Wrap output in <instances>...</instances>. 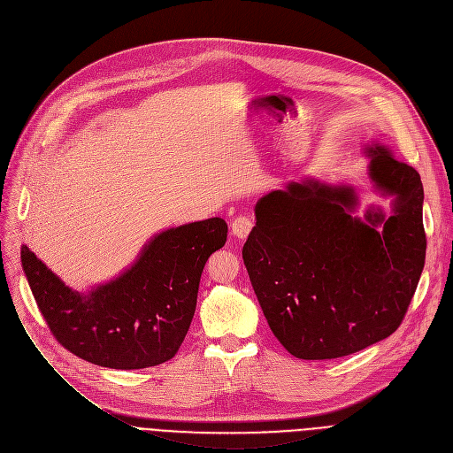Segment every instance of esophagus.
I'll return each instance as SVG.
<instances>
[{
    "instance_id": "obj_1",
    "label": "esophagus",
    "mask_w": 453,
    "mask_h": 453,
    "mask_svg": "<svg viewBox=\"0 0 453 453\" xmlns=\"http://www.w3.org/2000/svg\"><path fill=\"white\" fill-rule=\"evenodd\" d=\"M253 229V220L248 217H239L234 219L231 224V233L236 236L239 241H244L246 236L250 234V231Z\"/></svg>"
}]
</instances>
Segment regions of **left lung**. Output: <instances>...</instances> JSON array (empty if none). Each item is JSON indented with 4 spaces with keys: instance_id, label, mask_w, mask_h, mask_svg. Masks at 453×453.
Wrapping results in <instances>:
<instances>
[{
    "instance_id": "obj_1",
    "label": "left lung",
    "mask_w": 453,
    "mask_h": 453,
    "mask_svg": "<svg viewBox=\"0 0 453 453\" xmlns=\"http://www.w3.org/2000/svg\"><path fill=\"white\" fill-rule=\"evenodd\" d=\"M369 180L391 214L356 217L350 185L290 181L255 205L242 250L275 338L301 360H330L382 342L406 316L424 268V188L386 145H367Z\"/></svg>"
}]
</instances>
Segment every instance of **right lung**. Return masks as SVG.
I'll return each instance as SVG.
<instances>
[{
  "label": "right lung",
  "instance_id": "add662e5",
  "mask_svg": "<svg viewBox=\"0 0 453 453\" xmlns=\"http://www.w3.org/2000/svg\"><path fill=\"white\" fill-rule=\"evenodd\" d=\"M227 239L226 220L165 229L121 275L88 292L69 288L27 248L21 266L53 336L79 358L110 369L171 360L193 321L207 258Z\"/></svg>",
  "mask_w": 453,
  "mask_h": 453
}]
</instances>
